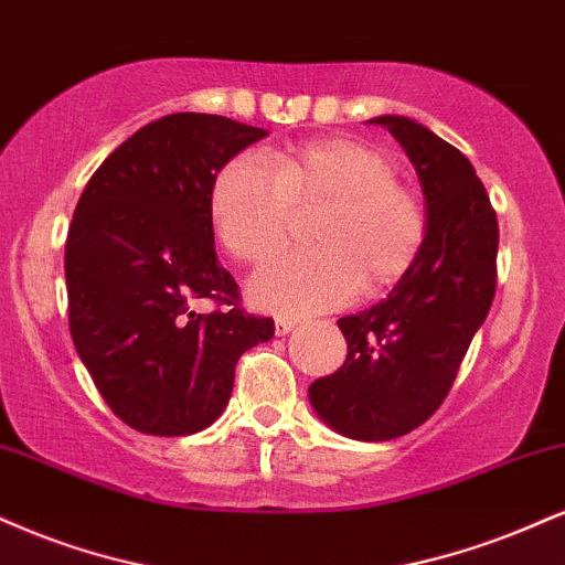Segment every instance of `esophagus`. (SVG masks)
I'll use <instances>...</instances> for the list:
<instances>
[{
  "label": "esophagus",
  "mask_w": 565,
  "mask_h": 565,
  "mask_svg": "<svg viewBox=\"0 0 565 565\" xmlns=\"http://www.w3.org/2000/svg\"><path fill=\"white\" fill-rule=\"evenodd\" d=\"M295 326H297L295 318H276V334L287 337L289 331H295Z\"/></svg>",
  "instance_id": "obj_1"
}]
</instances>
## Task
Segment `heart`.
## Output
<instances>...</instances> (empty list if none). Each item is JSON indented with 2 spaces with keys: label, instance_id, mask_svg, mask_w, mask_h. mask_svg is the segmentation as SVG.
<instances>
[{
  "label": "heart",
  "instance_id": "b5f03b06",
  "mask_svg": "<svg viewBox=\"0 0 565 565\" xmlns=\"http://www.w3.org/2000/svg\"><path fill=\"white\" fill-rule=\"evenodd\" d=\"M390 154L355 139H321L270 160L239 154L221 168L210 194L217 239L236 260L260 265L284 247L297 207L322 205L312 249L268 263L253 278L265 310L305 316L344 305L358 287H390L426 239V210L399 183Z\"/></svg>",
  "mask_w": 565,
  "mask_h": 565
}]
</instances>
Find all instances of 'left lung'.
Listing matches in <instances>:
<instances>
[{
	"label": "left lung",
	"mask_w": 565,
	"mask_h": 565,
	"mask_svg": "<svg viewBox=\"0 0 565 565\" xmlns=\"http://www.w3.org/2000/svg\"><path fill=\"white\" fill-rule=\"evenodd\" d=\"M416 168L426 239L386 300L339 318L348 360L310 384V405L350 439L413 431L445 403L498 287V215L463 152L416 120L382 115Z\"/></svg>",
	"instance_id": "left-lung-1"
}]
</instances>
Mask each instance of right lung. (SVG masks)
<instances>
[{
    "label": "right lung",
    "mask_w": 565,
    "mask_h": 565,
    "mask_svg": "<svg viewBox=\"0 0 565 565\" xmlns=\"http://www.w3.org/2000/svg\"><path fill=\"white\" fill-rule=\"evenodd\" d=\"M265 128L173 113L97 168L65 242L67 321L81 363L124 424L154 437L207 429L228 405L236 360L274 337L244 312L217 263L215 175ZM216 310L200 313L196 301Z\"/></svg>",
    "instance_id": "obj_1"
}]
</instances>
